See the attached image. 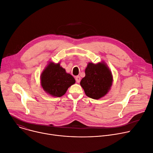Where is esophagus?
<instances>
[{"label":"esophagus","instance_id":"1","mask_svg":"<svg viewBox=\"0 0 153 153\" xmlns=\"http://www.w3.org/2000/svg\"><path fill=\"white\" fill-rule=\"evenodd\" d=\"M75 79H76V81L77 82H80V81H81V78H80V76H76Z\"/></svg>","mask_w":153,"mask_h":153}]
</instances>
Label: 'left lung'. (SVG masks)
<instances>
[{"mask_svg":"<svg viewBox=\"0 0 153 153\" xmlns=\"http://www.w3.org/2000/svg\"><path fill=\"white\" fill-rule=\"evenodd\" d=\"M85 76L80 82L86 95L98 100L104 97L111 89L113 79L109 68L104 62H89L85 69Z\"/></svg>","mask_w":153,"mask_h":153,"instance_id":"obj_1","label":"left lung"}]
</instances>
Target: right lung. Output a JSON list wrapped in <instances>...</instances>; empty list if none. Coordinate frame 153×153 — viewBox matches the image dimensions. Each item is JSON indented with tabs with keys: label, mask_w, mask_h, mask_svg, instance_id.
I'll return each instance as SVG.
<instances>
[{
	"label": "right lung",
	"mask_w": 153,
	"mask_h": 153,
	"mask_svg": "<svg viewBox=\"0 0 153 153\" xmlns=\"http://www.w3.org/2000/svg\"><path fill=\"white\" fill-rule=\"evenodd\" d=\"M41 86L44 91L53 97L64 95L75 79L60 66L59 63L50 62L41 75Z\"/></svg>",
	"instance_id": "add662e5"
}]
</instances>
